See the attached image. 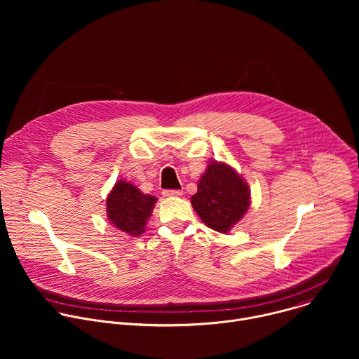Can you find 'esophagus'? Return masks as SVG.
<instances>
[{"label": "esophagus", "mask_w": 359, "mask_h": 359, "mask_svg": "<svg viewBox=\"0 0 359 359\" xmlns=\"http://www.w3.org/2000/svg\"><path fill=\"white\" fill-rule=\"evenodd\" d=\"M162 194L165 197H179V196L183 194V191L182 190H170V189H168V190H163Z\"/></svg>", "instance_id": "esophagus-1"}]
</instances>
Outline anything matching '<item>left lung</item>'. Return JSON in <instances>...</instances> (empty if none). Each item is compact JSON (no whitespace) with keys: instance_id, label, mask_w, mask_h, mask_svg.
Listing matches in <instances>:
<instances>
[{"instance_id":"8db88e82","label":"left lung","mask_w":359,"mask_h":359,"mask_svg":"<svg viewBox=\"0 0 359 359\" xmlns=\"http://www.w3.org/2000/svg\"><path fill=\"white\" fill-rule=\"evenodd\" d=\"M191 206L208 227L227 233L245 215L250 190L233 168L213 162L198 180Z\"/></svg>"}]
</instances>
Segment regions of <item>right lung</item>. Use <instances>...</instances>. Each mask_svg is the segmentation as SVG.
I'll use <instances>...</instances> for the list:
<instances>
[{
    "mask_svg": "<svg viewBox=\"0 0 359 359\" xmlns=\"http://www.w3.org/2000/svg\"><path fill=\"white\" fill-rule=\"evenodd\" d=\"M156 197L142 193L136 186L119 180L107 198V212L111 224L128 236L137 237L155 208Z\"/></svg>",
    "mask_w": 359,
    "mask_h": 359,
    "instance_id": "right-lung-1",
    "label": "right lung"
}]
</instances>
